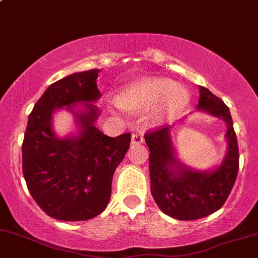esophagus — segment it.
<instances>
[{
    "label": "esophagus",
    "instance_id": "obj_1",
    "mask_svg": "<svg viewBox=\"0 0 258 258\" xmlns=\"http://www.w3.org/2000/svg\"><path fill=\"white\" fill-rule=\"evenodd\" d=\"M144 138L142 134H134L132 135V144H142Z\"/></svg>",
    "mask_w": 258,
    "mask_h": 258
}]
</instances>
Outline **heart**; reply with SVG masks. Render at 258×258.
Masks as SVG:
<instances>
[{"instance_id":"b5f03b06","label":"heart","mask_w":258,"mask_h":258,"mask_svg":"<svg viewBox=\"0 0 258 258\" xmlns=\"http://www.w3.org/2000/svg\"><path fill=\"white\" fill-rule=\"evenodd\" d=\"M188 93L168 78H148L126 89L118 98L121 107L137 110L160 104V112L171 115L187 104Z\"/></svg>"}]
</instances>
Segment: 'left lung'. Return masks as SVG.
<instances>
[{
    "instance_id": "left-lung-1",
    "label": "left lung",
    "mask_w": 258,
    "mask_h": 258,
    "mask_svg": "<svg viewBox=\"0 0 258 258\" xmlns=\"http://www.w3.org/2000/svg\"><path fill=\"white\" fill-rule=\"evenodd\" d=\"M197 109L223 118L228 126V153L213 171H194L176 159L170 126L149 130L144 135L149 151L152 196L165 214L179 220H196L222 208L239 171V147L229 107L207 88L200 87Z\"/></svg>"
}]
</instances>
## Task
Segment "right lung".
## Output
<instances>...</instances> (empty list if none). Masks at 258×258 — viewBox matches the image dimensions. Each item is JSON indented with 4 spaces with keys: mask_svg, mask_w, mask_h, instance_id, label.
<instances>
[{
    "mask_svg": "<svg viewBox=\"0 0 258 258\" xmlns=\"http://www.w3.org/2000/svg\"><path fill=\"white\" fill-rule=\"evenodd\" d=\"M98 73H73L51 84L30 112L22 144L30 195L47 216L63 222L92 219L106 208L114 172L131 143V134L112 138L94 126L99 112L89 103L100 98ZM77 102H86L87 109L76 114L80 136L60 140L50 128V115Z\"/></svg>",
    "mask_w": 258,
    "mask_h": 258,
    "instance_id": "add662e5",
    "label": "right lung"
}]
</instances>
